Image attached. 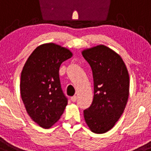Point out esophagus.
Instances as JSON below:
<instances>
[{"instance_id": "1", "label": "esophagus", "mask_w": 151, "mask_h": 151, "mask_svg": "<svg viewBox=\"0 0 151 151\" xmlns=\"http://www.w3.org/2000/svg\"><path fill=\"white\" fill-rule=\"evenodd\" d=\"M77 100V97L76 96H73V97H71V101H73V102H76Z\"/></svg>"}]
</instances>
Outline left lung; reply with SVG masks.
I'll use <instances>...</instances> for the list:
<instances>
[{"label": "left lung", "instance_id": "1", "mask_svg": "<svg viewBox=\"0 0 151 151\" xmlns=\"http://www.w3.org/2000/svg\"><path fill=\"white\" fill-rule=\"evenodd\" d=\"M82 54L92 69L94 91L84 118L92 132L104 134L123 113L129 95V75L122 57L105 45L85 49Z\"/></svg>", "mask_w": 151, "mask_h": 151}]
</instances>
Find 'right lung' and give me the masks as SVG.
<instances>
[{
  "instance_id": "add662e5",
  "label": "right lung",
  "mask_w": 151,
  "mask_h": 151,
  "mask_svg": "<svg viewBox=\"0 0 151 151\" xmlns=\"http://www.w3.org/2000/svg\"><path fill=\"white\" fill-rule=\"evenodd\" d=\"M73 57L66 47L54 43L39 45L21 73L20 94L27 113L35 123L49 129L59 120L67 105L59 77L61 63Z\"/></svg>"
}]
</instances>
